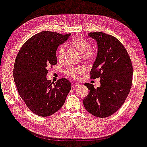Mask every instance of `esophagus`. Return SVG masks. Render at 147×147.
Segmentation results:
<instances>
[{
	"label": "esophagus",
	"mask_w": 147,
	"mask_h": 147,
	"mask_svg": "<svg viewBox=\"0 0 147 147\" xmlns=\"http://www.w3.org/2000/svg\"><path fill=\"white\" fill-rule=\"evenodd\" d=\"M79 85V83H73L71 85V87H72V88H76V86H78Z\"/></svg>",
	"instance_id": "obj_1"
}]
</instances>
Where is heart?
I'll list each match as a JSON object with an SVG mask.
<instances>
[{
  "mask_svg": "<svg viewBox=\"0 0 147 147\" xmlns=\"http://www.w3.org/2000/svg\"><path fill=\"white\" fill-rule=\"evenodd\" d=\"M71 47L79 53L81 54V57L84 61H93L96 57L94 50L90 49V45L87 41L82 38H76L71 42ZM64 48L60 47L57 53V59L59 62H62L64 58ZM85 72V68L83 66L70 67L66 71V74L68 76L74 78H78Z\"/></svg>",
  "mask_w": 147,
  "mask_h": 147,
  "instance_id": "heart-1",
  "label": "heart"
}]
</instances>
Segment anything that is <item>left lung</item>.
<instances>
[{"label":"left lung","mask_w":147,"mask_h":147,"mask_svg":"<svg viewBox=\"0 0 147 147\" xmlns=\"http://www.w3.org/2000/svg\"><path fill=\"white\" fill-rule=\"evenodd\" d=\"M95 40L97 56L90 71V78H100V86L84 84L89 94L83 100L86 110L94 116L105 118L123 105L130 90L133 76L130 58L120 41L103 32H90Z\"/></svg>","instance_id":"8db88e82"}]
</instances>
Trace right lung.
I'll return each instance as SVG.
<instances>
[{"label": "right lung", "mask_w": 147, "mask_h": 147, "mask_svg": "<svg viewBox=\"0 0 147 147\" xmlns=\"http://www.w3.org/2000/svg\"><path fill=\"white\" fill-rule=\"evenodd\" d=\"M71 34L42 31L26 41L17 55L13 68L17 89L28 109L38 116L48 117L59 111L71 90L68 79L54 83L46 78L48 67L57 64L58 47Z\"/></svg>", "instance_id": "1"}]
</instances>
